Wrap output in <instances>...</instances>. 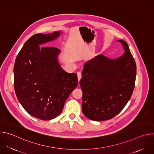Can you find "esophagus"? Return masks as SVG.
I'll return each instance as SVG.
<instances>
[{
	"instance_id": "34e87169",
	"label": "esophagus",
	"mask_w": 154,
	"mask_h": 154,
	"mask_svg": "<svg viewBox=\"0 0 154 154\" xmlns=\"http://www.w3.org/2000/svg\"><path fill=\"white\" fill-rule=\"evenodd\" d=\"M77 77H78V80L79 81L80 80L81 77H82V73L80 72H77Z\"/></svg>"
}]
</instances>
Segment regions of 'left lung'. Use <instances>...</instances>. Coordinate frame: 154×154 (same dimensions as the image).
Instances as JSON below:
<instances>
[{
	"mask_svg": "<svg viewBox=\"0 0 154 154\" xmlns=\"http://www.w3.org/2000/svg\"><path fill=\"white\" fill-rule=\"evenodd\" d=\"M125 52L110 59L99 55L85 63L80 85L82 112L88 119L102 121L119 114L132 95L137 66L127 43L118 40Z\"/></svg>",
	"mask_w": 154,
	"mask_h": 154,
	"instance_id": "obj_1",
	"label": "left lung"
}]
</instances>
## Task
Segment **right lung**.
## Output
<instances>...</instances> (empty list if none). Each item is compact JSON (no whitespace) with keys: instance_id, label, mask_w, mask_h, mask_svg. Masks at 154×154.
<instances>
[{"instance_id":"add662e5","label":"right lung","mask_w":154,"mask_h":154,"mask_svg":"<svg viewBox=\"0 0 154 154\" xmlns=\"http://www.w3.org/2000/svg\"><path fill=\"white\" fill-rule=\"evenodd\" d=\"M60 34L55 32L33 35L26 42L14 63V86L17 99L29 114L42 120L57 117L78 85L77 74L66 72L59 64L60 50L40 46Z\"/></svg>"}]
</instances>
